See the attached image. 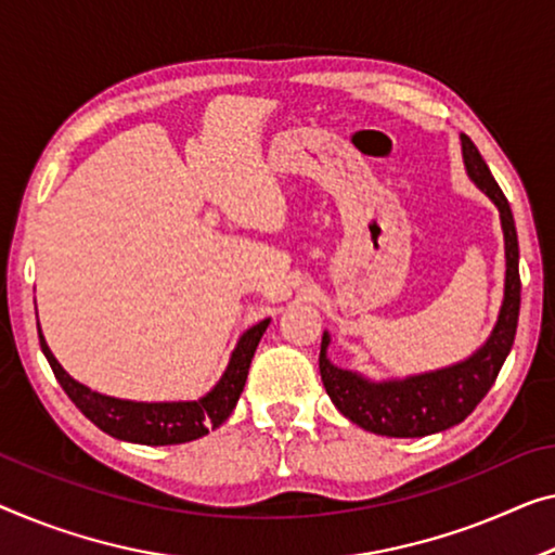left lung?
<instances>
[{
  "instance_id": "obj_1",
  "label": "left lung",
  "mask_w": 555,
  "mask_h": 555,
  "mask_svg": "<svg viewBox=\"0 0 555 555\" xmlns=\"http://www.w3.org/2000/svg\"><path fill=\"white\" fill-rule=\"evenodd\" d=\"M463 162L468 177L491 196L501 211V227L506 236V296H503L501 317L493 334L478 353L459 366L434 371V374L411 376L406 382L371 384L351 371L334 366L326 359L328 334L321 338L319 371L326 393L334 406L353 424L371 434L393 438H416L446 431L461 424L489 393L495 376L506 361L516 338L520 311V274H518V236L508 198L495 184L483 156L466 134H461Z\"/></svg>"
}]
</instances>
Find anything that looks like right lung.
<instances>
[{
	"instance_id": "add662e5",
	"label": "right lung",
	"mask_w": 555,
	"mask_h": 555,
	"mask_svg": "<svg viewBox=\"0 0 555 555\" xmlns=\"http://www.w3.org/2000/svg\"><path fill=\"white\" fill-rule=\"evenodd\" d=\"M269 326V319H263L254 328L246 331L242 341L231 353L229 369L221 376V382L211 388L204 399L198 401H171V403H142V401H124L114 396L96 393L85 384L74 382L49 351L39 331L41 351L52 366L56 382L62 384L64 393L69 396L85 416L92 421L96 428L109 434L119 441L144 443V446H171L196 441L219 428L234 411L238 396L244 391L246 374H249L251 359L256 346H259L263 331Z\"/></svg>"
}]
</instances>
